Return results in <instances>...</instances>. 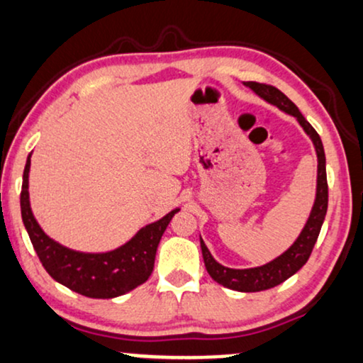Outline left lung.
I'll return each instance as SVG.
<instances>
[{"label":"left lung","mask_w":363,"mask_h":363,"mask_svg":"<svg viewBox=\"0 0 363 363\" xmlns=\"http://www.w3.org/2000/svg\"><path fill=\"white\" fill-rule=\"evenodd\" d=\"M245 86H248L252 91H255L258 96L279 108V110L289 113V115L295 116L300 126L305 130V133L310 136L313 141L315 152H317V195H315V201L310 211V216L305 223L302 232H300L298 238L295 240L294 245L289 250L277 257L275 260L265 263L262 267L255 268H228L223 267L211 257V253L203 240L200 237V247L201 255H203V262L206 267V272L213 279L216 284L227 286V289L237 290V291H262L274 289V286L280 285L281 281L290 279L296 272L307 263L310 253H312L315 242H317L320 228H322L323 220L327 215L328 206V185H327V170H325V152H323L322 140L312 125L303 118L298 108L291 100H289L279 88L272 86V84L257 83V82H243Z\"/></svg>","instance_id":"8db88e82"}]
</instances>
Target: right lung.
<instances>
[{
  "label": "right lung",
  "mask_w": 363,
  "mask_h": 363,
  "mask_svg": "<svg viewBox=\"0 0 363 363\" xmlns=\"http://www.w3.org/2000/svg\"><path fill=\"white\" fill-rule=\"evenodd\" d=\"M31 155H28L21 186V218L45 270L58 284L89 298H115L150 279L155 255L164 230L180 208L172 210L158 222L147 225L130 242L111 252L84 253L63 247L43 232L30 206L28 177Z\"/></svg>",
  "instance_id": "1"
}]
</instances>
